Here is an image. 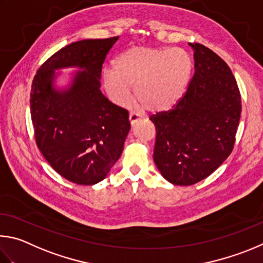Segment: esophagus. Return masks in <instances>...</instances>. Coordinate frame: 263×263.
<instances>
[{
    "instance_id": "esophagus-1",
    "label": "esophagus",
    "mask_w": 263,
    "mask_h": 263,
    "mask_svg": "<svg viewBox=\"0 0 263 263\" xmlns=\"http://www.w3.org/2000/svg\"><path fill=\"white\" fill-rule=\"evenodd\" d=\"M140 119H141L140 114H137V113H135V112H132L130 114H129V121H130L132 126H134V124H135L137 121H139Z\"/></svg>"
}]
</instances>
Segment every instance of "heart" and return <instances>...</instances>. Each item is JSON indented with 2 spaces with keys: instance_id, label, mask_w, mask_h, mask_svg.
I'll use <instances>...</instances> for the list:
<instances>
[{
  "instance_id": "obj_1",
  "label": "heart",
  "mask_w": 263,
  "mask_h": 263,
  "mask_svg": "<svg viewBox=\"0 0 263 263\" xmlns=\"http://www.w3.org/2000/svg\"><path fill=\"white\" fill-rule=\"evenodd\" d=\"M192 71L193 59L185 49L135 46L115 59L114 71H105L104 86L115 103L126 105L135 85L146 109L163 112L185 95Z\"/></svg>"
}]
</instances>
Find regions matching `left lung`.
<instances>
[{
	"label": "left lung",
	"mask_w": 263,
	"mask_h": 263,
	"mask_svg": "<svg viewBox=\"0 0 263 263\" xmlns=\"http://www.w3.org/2000/svg\"><path fill=\"white\" fill-rule=\"evenodd\" d=\"M194 49L195 73L172 109L150 117L156 127L154 160L173 185L190 186L217 170L232 153L241 97L231 69L201 44Z\"/></svg>",
	"instance_id": "8db88e82"
}]
</instances>
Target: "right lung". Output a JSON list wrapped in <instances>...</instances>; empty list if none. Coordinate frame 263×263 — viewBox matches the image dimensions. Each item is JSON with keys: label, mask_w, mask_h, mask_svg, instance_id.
Masks as SVG:
<instances>
[{"label": "right lung", "mask_w": 263, "mask_h": 263, "mask_svg": "<svg viewBox=\"0 0 263 263\" xmlns=\"http://www.w3.org/2000/svg\"><path fill=\"white\" fill-rule=\"evenodd\" d=\"M119 36L76 41L41 64L31 86L34 139L60 176L77 185H95L107 176L130 129L128 110L100 91L101 68ZM80 66L72 86L52 87L54 69Z\"/></svg>", "instance_id": "obj_1"}]
</instances>
